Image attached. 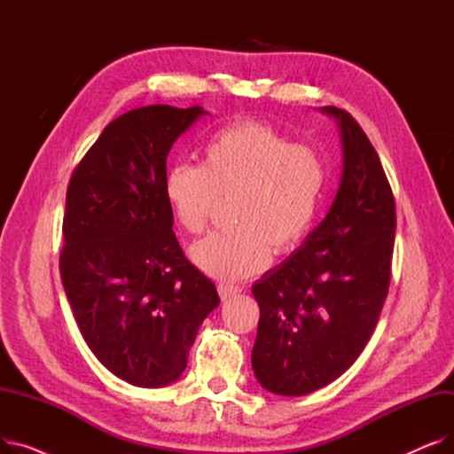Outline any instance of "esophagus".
<instances>
[{
    "mask_svg": "<svg viewBox=\"0 0 454 454\" xmlns=\"http://www.w3.org/2000/svg\"><path fill=\"white\" fill-rule=\"evenodd\" d=\"M217 291H219V296L221 300H228L235 294L241 293V287H235V285H230V283H219L217 285Z\"/></svg>",
    "mask_w": 454,
    "mask_h": 454,
    "instance_id": "esophagus-1",
    "label": "esophagus"
}]
</instances>
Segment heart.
<instances>
[{
  "label": "heart",
  "instance_id": "obj_1",
  "mask_svg": "<svg viewBox=\"0 0 454 454\" xmlns=\"http://www.w3.org/2000/svg\"><path fill=\"white\" fill-rule=\"evenodd\" d=\"M325 182V160L315 147L248 119L215 132L200 165H173L163 191L175 221L191 235L207 228L219 200L231 199L235 228L206 237L191 255L207 276L239 281L263 270L270 254L285 255L301 245Z\"/></svg>",
  "mask_w": 454,
  "mask_h": 454
}]
</instances>
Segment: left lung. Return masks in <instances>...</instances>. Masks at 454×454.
<instances>
[{
    "instance_id": "left-lung-1",
    "label": "left lung",
    "mask_w": 454,
    "mask_h": 454,
    "mask_svg": "<svg viewBox=\"0 0 454 454\" xmlns=\"http://www.w3.org/2000/svg\"><path fill=\"white\" fill-rule=\"evenodd\" d=\"M344 171L335 202L298 252L252 287V368L272 394L305 395L340 377L368 344L388 294L395 199L355 117L337 106Z\"/></svg>"
}]
</instances>
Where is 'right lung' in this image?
I'll return each mask as SVG.
<instances>
[{
    "instance_id": "add662e5",
    "label": "right lung",
    "mask_w": 454,
    "mask_h": 454,
    "mask_svg": "<svg viewBox=\"0 0 454 454\" xmlns=\"http://www.w3.org/2000/svg\"><path fill=\"white\" fill-rule=\"evenodd\" d=\"M200 106L130 110L71 173L60 278L88 348L143 388L176 380L219 294L185 257L165 199L167 154Z\"/></svg>"
}]
</instances>
